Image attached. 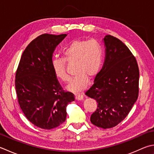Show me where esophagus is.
<instances>
[{
	"mask_svg": "<svg viewBox=\"0 0 154 154\" xmlns=\"http://www.w3.org/2000/svg\"><path fill=\"white\" fill-rule=\"evenodd\" d=\"M75 99L77 100H82L83 99V95L81 94V93H76L75 94Z\"/></svg>",
	"mask_w": 154,
	"mask_h": 154,
	"instance_id": "34e87169",
	"label": "esophagus"
}]
</instances>
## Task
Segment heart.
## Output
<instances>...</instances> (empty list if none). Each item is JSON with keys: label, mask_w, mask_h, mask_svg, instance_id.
<instances>
[{"label": "heart", "mask_w": 154, "mask_h": 154, "mask_svg": "<svg viewBox=\"0 0 154 154\" xmlns=\"http://www.w3.org/2000/svg\"><path fill=\"white\" fill-rule=\"evenodd\" d=\"M64 58L55 57L52 61L54 73L58 79L64 82L69 80L67 71L66 61L75 63L76 75L71 81L68 89L71 91H79L85 88L89 77H94L100 70L103 50L101 45L96 40L76 39L71 42L63 51Z\"/></svg>", "instance_id": "b5f03b06"}]
</instances>
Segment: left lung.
I'll use <instances>...</instances> for the list:
<instances>
[{"mask_svg":"<svg viewBox=\"0 0 154 154\" xmlns=\"http://www.w3.org/2000/svg\"><path fill=\"white\" fill-rule=\"evenodd\" d=\"M104 43L103 66L85 94L97 103L91 122L107 129L122 122L137 99L140 71L136 59L122 41L107 35Z\"/></svg>","mask_w":154,"mask_h":154,"instance_id":"1","label":"left lung"}]
</instances>
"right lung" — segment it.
<instances>
[{
  "label": "right lung",
  "mask_w": 154,
  "mask_h": 154,
  "mask_svg": "<svg viewBox=\"0 0 154 154\" xmlns=\"http://www.w3.org/2000/svg\"><path fill=\"white\" fill-rule=\"evenodd\" d=\"M67 35L43 34L30 43L22 54L15 75V88L21 110L29 122L45 129L65 121L66 107L73 93L60 85L52 67L53 51Z\"/></svg>",
  "instance_id": "obj_1"
}]
</instances>
